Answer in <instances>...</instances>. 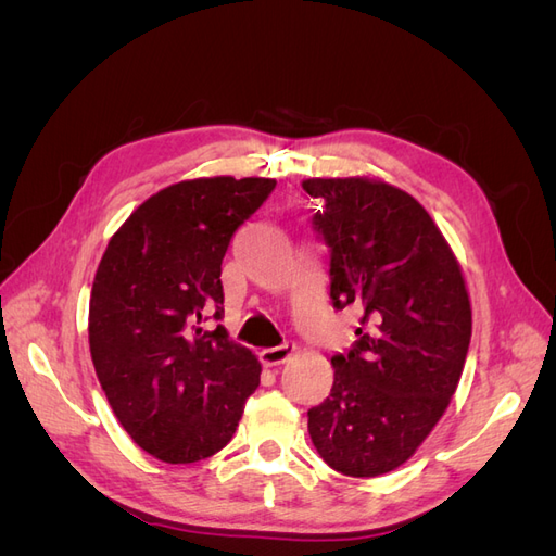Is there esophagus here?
<instances>
[{"mask_svg": "<svg viewBox=\"0 0 556 556\" xmlns=\"http://www.w3.org/2000/svg\"><path fill=\"white\" fill-rule=\"evenodd\" d=\"M296 350V343L294 341H285L282 345H276V348H264L260 352V359L264 366H278L282 362H288Z\"/></svg>", "mask_w": 556, "mask_h": 556, "instance_id": "obj_1", "label": "esophagus"}]
</instances>
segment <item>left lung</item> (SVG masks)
<instances>
[{
	"label": "left lung",
	"mask_w": 556,
	"mask_h": 556,
	"mask_svg": "<svg viewBox=\"0 0 556 556\" xmlns=\"http://www.w3.org/2000/svg\"><path fill=\"white\" fill-rule=\"evenodd\" d=\"M304 190L319 201L331 304L362 313L357 341L331 357L333 387L308 410V433L333 470L376 478L408 462L445 413L470 301L441 229L408 192L368 178H311Z\"/></svg>",
	"instance_id": "left-lung-1"
}]
</instances>
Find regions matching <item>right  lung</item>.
Listing matches in <instances>:
<instances>
[{"mask_svg": "<svg viewBox=\"0 0 556 556\" xmlns=\"http://www.w3.org/2000/svg\"><path fill=\"white\" fill-rule=\"evenodd\" d=\"M271 178H197L164 188L113 233L90 296L99 384L131 441L166 464L220 452L262 366L223 325V260L274 192Z\"/></svg>", "mask_w": 556, "mask_h": 556, "instance_id": "add662e5", "label": "right lung"}]
</instances>
